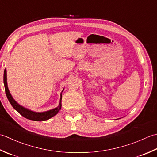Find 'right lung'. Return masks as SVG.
<instances>
[{
  "instance_id": "right-lung-1",
  "label": "right lung",
  "mask_w": 157,
  "mask_h": 157,
  "mask_svg": "<svg viewBox=\"0 0 157 157\" xmlns=\"http://www.w3.org/2000/svg\"><path fill=\"white\" fill-rule=\"evenodd\" d=\"M3 81H4V85L5 89V93L6 95H7V99L9 100L11 105L13 107L15 110H17L19 113H20L21 116L26 118V119L35 121H47L48 119H51L53 117L55 116L58 112L60 110L61 108H62V93L63 92V89L60 95V100L58 106L53 108V109L47 110L45 112H42V113H38V112H34L31 110L28 109V108L22 106L21 105L19 104L17 101H16L12 97L11 94H10V91L9 90L8 85H7V70H5L4 71V77H3Z\"/></svg>"
}]
</instances>
